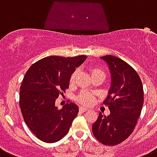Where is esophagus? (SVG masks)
Wrapping results in <instances>:
<instances>
[{"instance_id":"34e87169","label":"esophagus","mask_w":157,"mask_h":157,"mask_svg":"<svg viewBox=\"0 0 157 157\" xmlns=\"http://www.w3.org/2000/svg\"><path fill=\"white\" fill-rule=\"evenodd\" d=\"M79 110H80V112H81V113H85V112L88 111V109H86V108H84V107H80L79 108Z\"/></svg>"}]
</instances>
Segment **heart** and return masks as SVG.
<instances>
[{
  "label": "heart",
  "instance_id": "b5f03b06",
  "mask_svg": "<svg viewBox=\"0 0 157 157\" xmlns=\"http://www.w3.org/2000/svg\"><path fill=\"white\" fill-rule=\"evenodd\" d=\"M90 73L92 77L96 75H104L105 76V72L103 71L100 69L98 68H92L90 69ZM76 76H77V71H75L70 76V80H69V83L70 85H73L76 81ZM76 101L78 103L81 104L83 105H90L94 102V97L91 93L86 91H83L80 94L76 97Z\"/></svg>",
  "mask_w": 157,
  "mask_h": 157
}]
</instances>
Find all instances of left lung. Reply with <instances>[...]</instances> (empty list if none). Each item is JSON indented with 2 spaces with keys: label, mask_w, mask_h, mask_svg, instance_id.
<instances>
[{
  "label": "left lung",
  "mask_w": 157,
  "mask_h": 157,
  "mask_svg": "<svg viewBox=\"0 0 157 157\" xmlns=\"http://www.w3.org/2000/svg\"><path fill=\"white\" fill-rule=\"evenodd\" d=\"M111 74V86L104 104L108 117L99 113L93 124V135L105 145H117L125 140L135 128L144 103V90L138 73L123 60L112 55L101 56Z\"/></svg>",
  "instance_id": "left-lung-1"
}]
</instances>
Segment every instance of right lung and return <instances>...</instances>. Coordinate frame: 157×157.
I'll list each match as a JSON object with an SVG mask.
<instances>
[{"mask_svg":"<svg viewBox=\"0 0 157 157\" xmlns=\"http://www.w3.org/2000/svg\"><path fill=\"white\" fill-rule=\"evenodd\" d=\"M86 58L85 55L47 56L26 72L20 88V108L29 128L42 141L54 143L68 133L78 106L70 102L59 109L55 102L69 86L71 75Z\"/></svg>","mask_w":157,"mask_h":157,"instance_id":"right-lung-1","label":"right lung"}]
</instances>
